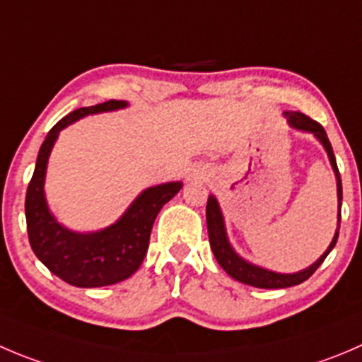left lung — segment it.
<instances>
[{
	"instance_id": "obj_1",
	"label": "left lung",
	"mask_w": 362,
	"mask_h": 362,
	"mask_svg": "<svg viewBox=\"0 0 362 362\" xmlns=\"http://www.w3.org/2000/svg\"><path fill=\"white\" fill-rule=\"evenodd\" d=\"M285 117L293 129H299V131H304V132H313V134L320 139L324 148L327 150V156L329 159H331L332 170H334L336 173V180H338V202H339V206H341V198H343L341 178H339L338 164H336L334 152H332V146H331V141H329L327 134H325V129L322 127L318 122L311 120L310 117H306L304 113H299V111H285ZM339 223H341V212L338 214V228H336V235L334 238H332L331 245H329L327 251H325L324 255L313 263V265L300 270V272H296V274H278V272H272V270H265L262 269V267L251 265V263L242 259L240 256L231 249L230 242H228L226 238L223 214H221L219 205H217V199L214 198V196H210L209 202H206V228H209V240L217 263H219V265L223 267V269L226 270L228 274H230L233 279L244 283V285L256 286V288H288V286L300 285V283L306 281L308 278H311V276L315 274V270L324 263V259L327 258V255L332 251L336 242H338Z\"/></svg>"
}]
</instances>
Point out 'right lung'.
Segmentation results:
<instances>
[{
	"label": "right lung",
	"instance_id": "obj_1",
	"mask_svg": "<svg viewBox=\"0 0 362 362\" xmlns=\"http://www.w3.org/2000/svg\"><path fill=\"white\" fill-rule=\"evenodd\" d=\"M127 106L124 100H107L79 107L63 117L45 136L28 184L26 226L30 245L37 258L65 283L81 288H97L120 283L132 276L145 259L157 214L182 189V182L156 185L143 191L127 212L106 230L74 233L56 223L44 198V178L49 153L59 131L86 115L115 111Z\"/></svg>",
	"mask_w": 362,
	"mask_h": 362
}]
</instances>
